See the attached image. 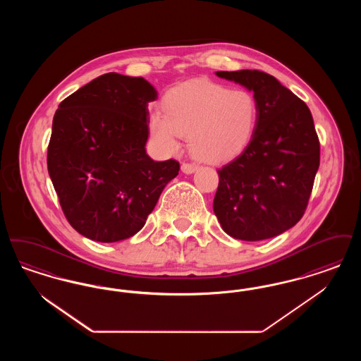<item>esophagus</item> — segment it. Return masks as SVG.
Segmentation results:
<instances>
[{
    "label": "esophagus",
    "instance_id": "esophagus-1",
    "mask_svg": "<svg viewBox=\"0 0 361 361\" xmlns=\"http://www.w3.org/2000/svg\"><path fill=\"white\" fill-rule=\"evenodd\" d=\"M196 169H197V165H195V164L185 162V164L181 165V171H183V173H185V174H192Z\"/></svg>",
    "mask_w": 361,
    "mask_h": 361
}]
</instances>
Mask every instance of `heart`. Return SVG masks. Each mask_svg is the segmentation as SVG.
I'll return each instance as SVG.
<instances>
[{
	"label": "heart",
	"mask_w": 361,
	"mask_h": 361,
	"mask_svg": "<svg viewBox=\"0 0 361 361\" xmlns=\"http://www.w3.org/2000/svg\"><path fill=\"white\" fill-rule=\"evenodd\" d=\"M162 109L164 114L155 111L149 118L155 143L164 152L174 153L180 149V137L188 135L189 152L209 164L242 153L257 126V102L250 92L206 80L169 89Z\"/></svg>",
	"instance_id": "obj_1"
}]
</instances>
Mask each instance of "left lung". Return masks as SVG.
Returning <instances> with one entry per match:
<instances>
[{"mask_svg":"<svg viewBox=\"0 0 361 361\" xmlns=\"http://www.w3.org/2000/svg\"><path fill=\"white\" fill-rule=\"evenodd\" d=\"M252 90L258 119L249 145L218 169L214 212L230 237H276L303 216L319 168V139L309 106L274 75L258 70L216 71Z\"/></svg>","mask_w":361,"mask_h":361,"instance_id":"left-lung-1","label":"left lung"}]
</instances>
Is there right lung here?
<instances>
[{"mask_svg": "<svg viewBox=\"0 0 361 361\" xmlns=\"http://www.w3.org/2000/svg\"><path fill=\"white\" fill-rule=\"evenodd\" d=\"M154 86L142 77L106 73L59 104L47 168L71 227L97 242L135 235L169 181L174 159L146 154L147 105Z\"/></svg>", "mask_w": 361, "mask_h": 361, "instance_id": "add662e5", "label": "right lung"}]
</instances>
